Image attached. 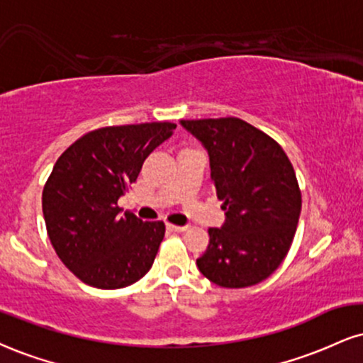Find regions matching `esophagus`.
<instances>
[{
  "label": "esophagus",
  "instance_id": "1",
  "mask_svg": "<svg viewBox=\"0 0 363 363\" xmlns=\"http://www.w3.org/2000/svg\"><path fill=\"white\" fill-rule=\"evenodd\" d=\"M167 230L170 231H176V233H181V231H186L187 226L182 225V226H177V225H167Z\"/></svg>",
  "mask_w": 363,
  "mask_h": 363
}]
</instances>
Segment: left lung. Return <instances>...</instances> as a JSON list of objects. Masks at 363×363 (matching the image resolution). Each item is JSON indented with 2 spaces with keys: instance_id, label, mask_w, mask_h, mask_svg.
I'll use <instances>...</instances> for the list:
<instances>
[{
  "instance_id": "8db88e82",
  "label": "left lung",
  "mask_w": 363,
  "mask_h": 363,
  "mask_svg": "<svg viewBox=\"0 0 363 363\" xmlns=\"http://www.w3.org/2000/svg\"><path fill=\"white\" fill-rule=\"evenodd\" d=\"M209 157L225 223L209 228L199 272L230 289L255 286L289 252L301 215L294 169L277 142L238 118L182 120Z\"/></svg>"
}]
</instances>
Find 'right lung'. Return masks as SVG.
<instances>
[{"label":"right lung","mask_w":363,"mask_h":363,"mask_svg":"<svg viewBox=\"0 0 363 363\" xmlns=\"http://www.w3.org/2000/svg\"><path fill=\"white\" fill-rule=\"evenodd\" d=\"M174 128L167 121L106 126L74 142L55 162L43 187V218L59 259L82 282L121 289L150 270L165 225L120 215L118 199Z\"/></svg>","instance_id":"1"}]
</instances>
